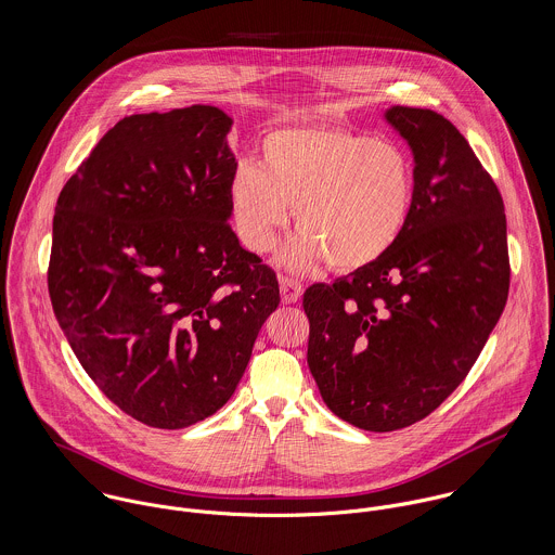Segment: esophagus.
Returning a JSON list of instances; mask_svg holds the SVG:
<instances>
[{
	"instance_id": "1",
	"label": "esophagus",
	"mask_w": 555,
	"mask_h": 555,
	"mask_svg": "<svg viewBox=\"0 0 555 555\" xmlns=\"http://www.w3.org/2000/svg\"><path fill=\"white\" fill-rule=\"evenodd\" d=\"M280 295H282V304H297L304 295V288L297 280L293 278H280Z\"/></svg>"
}]
</instances>
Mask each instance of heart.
Listing matches in <instances>:
<instances>
[{
    "mask_svg": "<svg viewBox=\"0 0 555 555\" xmlns=\"http://www.w3.org/2000/svg\"><path fill=\"white\" fill-rule=\"evenodd\" d=\"M412 196V166L399 147L324 126L269 132L260 164L238 162L229 181L233 224L254 251L275 243L295 205L301 231L280 254L293 271L324 258L337 271L374 264L401 237Z\"/></svg>",
    "mask_w": 555,
    "mask_h": 555,
    "instance_id": "1",
    "label": "heart"
}]
</instances>
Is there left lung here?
<instances>
[{
  "mask_svg": "<svg viewBox=\"0 0 555 555\" xmlns=\"http://www.w3.org/2000/svg\"><path fill=\"white\" fill-rule=\"evenodd\" d=\"M383 117L414 162L405 229L374 264L304 295L322 401L365 431L408 427L462 385L511 278L504 203L468 141L427 108Z\"/></svg>",
  "mask_w": 555,
  "mask_h": 555,
  "instance_id": "obj_1",
  "label": "left lung"
}]
</instances>
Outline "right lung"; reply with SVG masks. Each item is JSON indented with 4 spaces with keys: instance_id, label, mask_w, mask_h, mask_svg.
I'll list each match as a JSON object with an SVG mask.
<instances>
[{
    "instance_id": "add662e5",
    "label": "right lung",
    "mask_w": 555,
    "mask_h": 555,
    "mask_svg": "<svg viewBox=\"0 0 555 555\" xmlns=\"http://www.w3.org/2000/svg\"><path fill=\"white\" fill-rule=\"evenodd\" d=\"M231 128L209 104L130 115L57 198L55 318L98 389L150 427L218 412L280 304L275 273L229 224Z\"/></svg>"
}]
</instances>
